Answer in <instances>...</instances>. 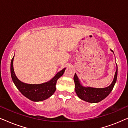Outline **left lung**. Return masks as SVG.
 <instances>
[{
	"instance_id": "obj_1",
	"label": "left lung",
	"mask_w": 128,
	"mask_h": 128,
	"mask_svg": "<svg viewBox=\"0 0 128 128\" xmlns=\"http://www.w3.org/2000/svg\"><path fill=\"white\" fill-rule=\"evenodd\" d=\"M112 52H113L111 50ZM117 66V65H116ZM117 74H118V69L115 72V74L113 82L111 84L107 87L103 88H96L92 87H84L80 84L79 80L76 73L74 76V84H75V92L77 95L81 100L87 101L88 102L97 103L104 100L109 95L114 87V85L116 82Z\"/></svg>"
}]
</instances>
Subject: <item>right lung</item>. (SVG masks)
Returning a JSON list of instances; mask_svg holds the SVG:
<instances>
[{
    "label": "right lung",
    "instance_id": "1",
    "mask_svg": "<svg viewBox=\"0 0 128 128\" xmlns=\"http://www.w3.org/2000/svg\"><path fill=\"white\" fill-rule=\"evenodd\" d=\"M13 59L12 58L10 72L12 80L22 94L33 101H41L48 98L56 90V84L58 78L64 74L66 68L59 72L50 82L40 84H29L20 82L16 76L13 69Z\"/></svg>",
    "mask_w": 128,
    "mask_h": 128
}]
</instances>
